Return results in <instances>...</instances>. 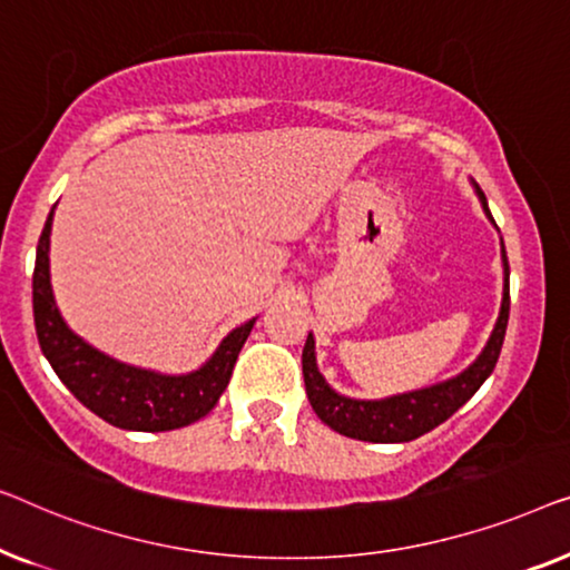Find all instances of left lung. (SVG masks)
Returning a JSON list of instances; mask_svg holds the SVG:
<instances>
[{
  "instance_id": "1",
  "label": "left lung",
  "mask_w": 570,
  "mask_h": 570,
  "mask_svg": "<svg viewBox=\"0 0 570 570\" xmlns=\"http://www.w3.org/2000/svg\"><path fill=\"white\" fill-rule=\"evenodd\" d=\"M480 202L485 206L483 190L478 188ZM488 212V206H485ZM491 216V212H488ZM503 276H507V286H503V302L501 315L495 323L491 341L478 356V362L470 368H464L454 380L434 384V387L407 392V395L387 397V400H351L343 397L338 392L327 387L323 374L317 372L315 364V341L307 335L302 351V372H304V387H307V397L312 411L317 419L338 431L343 436L358 439V442H374V444H395V442H411L429 434L439 423H444L449 415H454L468 400L475 395L499 362L503 335H507L509 325V261L507 250H503Z\"/></svg>"
}]
</instances>
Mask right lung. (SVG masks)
I'll return each mask as SVG.
<instances>
[{"label":"right lung","instance_id":"right-lung-1","mask_svg":"<svg viewBox=\"0 0 570 570\" xmlns=\"http://www.w3.org/2000/svg\"><path fill=\"white\" fill-rule=\"evenodd\" d=\"M53 208L38 239L33 271V317L43 356L59 380L67 384L85 407L126 431H173L212 411L229 384L237 354L243 351L253 323L232 331L216 348L212 362L186 376H159L141 368L118 364L87 346L63 325L53 304L48 282V235H51Z\"/></svg>","mask_w":570,"mask_h":570}]
</instances>
